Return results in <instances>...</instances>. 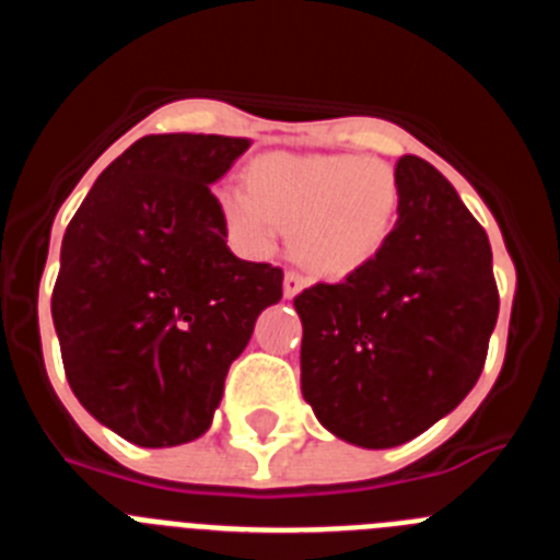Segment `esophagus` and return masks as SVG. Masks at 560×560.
Segmentation results:
<instances>
[{"instance_id":"obj_1","label":"esophagus","mask_w":560,"mask_h":560,"mask_svg":"<svg viewBox=\"0 0 560 560\" xmlns=\"http://www.w3.org/2000/svg\"><path fill=\"white\" fill-rule=\"evenodd\" d=\"M305 283H308V280H305V275H300V271L289 269V271H285V280H283V294L291 300V296H296V294H300V291L305 289Z\"/></svg>"}]
</instances>
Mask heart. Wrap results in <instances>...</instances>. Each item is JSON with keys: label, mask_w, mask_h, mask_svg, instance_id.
<instances>
[{"label": "heart", "mask_w": 560, "mask_h": 560, "mask_svg": "<svg viewBox=\"0 0 560 560\" xmlns=\"http://www.w3.org/2000/svg\"><path fill=\"white\" fill-rule=\"evenodd\" d=\"M237 249L266 255L296 226V252L323 275H350L387 244L398 215V179L381 160L269 153L252 165L249 187L215 192Z\"/></svg>", "instance_id": "heart-1"}]
</instances>
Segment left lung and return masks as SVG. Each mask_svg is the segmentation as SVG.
Instances as JSON below:
<instances>
[{
    "mask_svg": "<svg viewBox=\"0 0 560 560\" xmlns=\"http://www.w3.org/2000/svg\"><path fill=\"white\" fill-rule=\"evenodd\" d=\"M387 244L341 283L294 296L303 398L328 432L393 448L471 393L499 316L488 235L452 182L420 156L395 165Z\"/></svg>",
    "mask_w": 560,
    "mask_h": 560,
    "instance_id": "left-lung-1",
    "label": "left lung"
}]
</instances>
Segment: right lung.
Listing matches in <instances>:
<instances>
[{
    "instance_id": "1",
    "label": "right lung",
    "mask_w": 560,
    "mask_h": 560,
    "mask_svg": "<svg viewBox=\"0 0 560 560\" xmlns=\"http://www.w3.org/2000/svg\"><path fill=\"white\" fill-rule=\"evenodd\" d=\"M249 148L219 133H151L97 176L69 221L52 289L67 381L103 427L145 448L210 429L283 269L241 260L210 185Z\"/></svg>"
}]
</instances>
